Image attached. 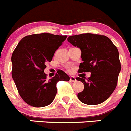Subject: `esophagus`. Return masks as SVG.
I'll return each mask as SVG.
<instances>
[{"label":"esophagus","instance_id":"obj_1","mask_svg":"<svg viewBox=\"0 0 131 131\" xmlns=\"http://www.w3.org/2000/svg\"><path fill=\"white\" fill-rule=\"evenodd\" d=\"M70 81H71L72 82H76V78L74 77V76H71V77L70 78Z\"/></svg>","mask_w":131,"mask_h":131}]
</instances>
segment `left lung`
<instances>
[{
    "label": "left lung",
    "mask_w": 131,
    "mask_h": 131,
    "mask_svg": "<svg viewBox=\"0 0 131 131\" xmlns=\"http://www.w3.org/2000/svg\"><path fill=\"white\" fill-rule=\"evenodd\" d=\"M67 40L82 52L83 62L80 64L79 72L91 73L88 78H76L84 85L83 91L78 94L79 100L88 105L104 102L115 90L121 71L117 48L103 35L81 34L69 36Z\"/></svg>",
    "instance_id": "obj_1"
}]
</instances>
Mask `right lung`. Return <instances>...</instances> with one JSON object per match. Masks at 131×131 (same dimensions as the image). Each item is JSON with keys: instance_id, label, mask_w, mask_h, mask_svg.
Listing matches in <instances>:
<instances>
[{"instance_id": "add662e5", "label": "right lung", "mask_w": 131, "mask_h": 131, "mask_svg": "<svg viewBox=\"0 0 131 131\" xmlns=\"http://www.w3.org/2000/svg\"><path fill=\"white\" fill-rule=\"evenodd\" d=\"M67 36L41 33L26 36L17 44L12 55V76L23 101L33 107H44L53 101L59 81H69L63 70L46 78V63L52 60L55 51Z\"/></svg>"}]
</instances>
